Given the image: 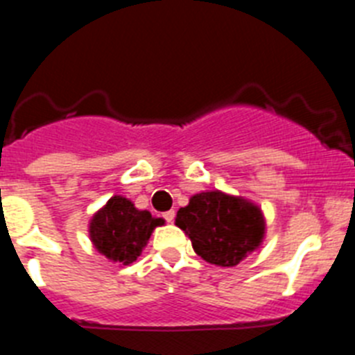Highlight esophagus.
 Listing matches in <instances>:
<instances>
[{"label":"esophagus","instance_id":"1","mask_svg":"<svg viewBox=\"0 0 355 355\" xmlns=\"http://www.w3.org/2000/svg\"><path fill=\"white\" fill-rule=\"evenodd\" d=\"M174 216H175V213H174V211L163 213V218H165V220H167L168 224H172V222H174Z\"/></svg>","mask_w":355,"mask_h":355}]
</instances>
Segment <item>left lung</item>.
Listing matches in <instances>:
<instances>
[{
  "instance_id": "1",
  "label": "left lung",
  "mask_w": 355,
  "mask_h": 355,
  "mask_svg": "<svg viewBox=\"0 0 355 355\" xmlns=\"http://www.w3.org/2000/svg\"><path fill=\"white\" fill-rule=\"evenodd\" d=\"M175 225L190 238L197 256L216 266H236L261 247L266 220L250 199L208 190L190 197L180 208Z\"/></svg>"
}]
</instances>
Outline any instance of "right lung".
<instances>
[{
    "label": "right lung",
    "instance_id": "right-lung-1",
    "mask_svg": "<svg viewBox=\"0 0 355 355\" xmlns=\"http://www.w3.org/2000/svg\"><path fill=\"white\" fill-rule=\"evenodd\" d=\"M165 224L147 209H139L124 196L110 197L89 222V238L94 249L119 266L137 261L150 234Z\"/></svg>",
    "mask_w": 355,
    "mask_h": 355
}]
</instances>
